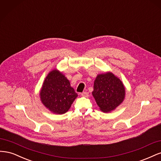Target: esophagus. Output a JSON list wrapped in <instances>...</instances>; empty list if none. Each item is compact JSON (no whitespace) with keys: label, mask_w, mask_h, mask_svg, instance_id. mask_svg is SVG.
<instances>
[{"label":"esophagus","mask_w":161,"mask_h":161,"mask_svg":"<svg viewBox=\"0 0 161 161\" xmlns=\"http://www.w3.org/2000/svg\"><path fill=\"white\" fill-rule=\"evenodd\" d=\"M81 96L85 97H89V92H83L81 93Z\"/></svg>","instance_id":"esophagus-1"}]
</instances>
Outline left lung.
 <instances>
[{
  "label": "left lung",
  "instance_id": "8db88e82",
  "mask_svg": "<svg viewBox=\"0 0 161 161\" xmlns=\"http://www.w3.org/2000/svg\"><path fill=\"white\" fill-rule=\"evenodd\" d=\"M92 96L103 112L114 110L122 103L125 97V87L122 82L113 73L98 75L94 82Z\"/></svg>",
  "mask_w": 161,
  "mask_h": 161
}]
</instances>
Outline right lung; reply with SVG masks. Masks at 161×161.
<instances>
[{
	"label": "right lung",
	"mask_w": 161,
	"mask_h": 161,
	"mask_svg": "<svg viewBox=\"0 0 161 161\" xmlns=\"http://www.w3.org/2000/svg\"><path fill=\"white\" fill-rule=\"evenodd\" d=\"M40 95L42 103L56 114H64L69 111L78 96L66 77L56 69L46 76Z\"/></svg>",
	"instance_id": "right-lung-1"
}]
</instances>
